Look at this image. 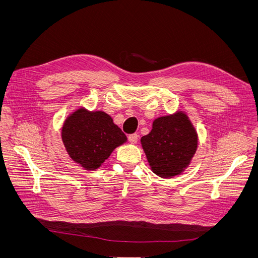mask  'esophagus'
<instances>
[{
    "mask_svg": "<svg viewBox=\"0 0 258 258\" xmlns=\"http://www.w3.org/2000/svg\"><path fill=\"white\" fill-rule=\"evenodd\" d=\"M138 139H139L138 134H132V135L128 136V140H129L131 143H137L138 142Z\"/></svg>",
    "mask_w": 258,
    "mask_h": 258,
    "instance_id": "obj_1",
    "label": "esophagus"
}]
</instances>
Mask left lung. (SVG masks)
<instances>
[{"label": "left lung", "instance_id": "8db88e82", "mask_svg": "<svg viewBox=\"0 0 258 258\" xmlns=\"http://www.w3.org/2000/svg\"><path fill=\"white\" fill-rule=\"evenodd\" d=\"M141 143L153 172L172 177L184 171L197 150L198 138L186 114L178 112L155 119Z\"/></svg>", "mask_w": 258, "mask_h": 258}]
</instances>
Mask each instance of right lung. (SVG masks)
Segmentation results:
<instances>
[{"instance_id":"obj_1","label":"right lung","mask_w":258,"mask_h":258,"mask_svg":"<svg viewBox=\"0 0 258 258\" xmlns=\"http://www.w3.org/2000/svg\"><path fill=\"white\" fill-rule=\"evenodd\" d=\"M61 135L70 157L87 170L98 169L127 140L110 115L84 108L68 117Z\"/></svg>"}]
</instances>
